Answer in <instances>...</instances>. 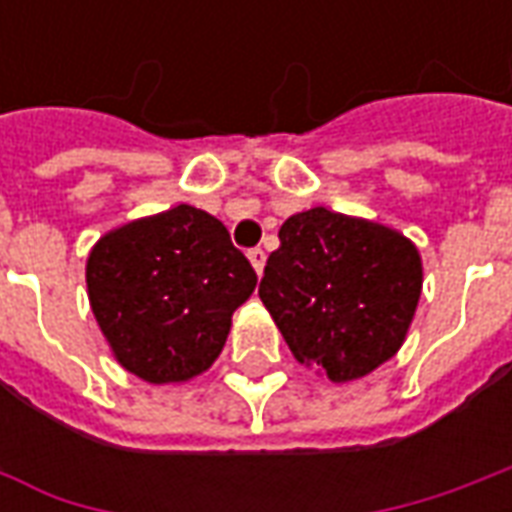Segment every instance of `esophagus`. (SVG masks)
Segmentation results:
<instances>
[{
  "instance_id": "1",
  "label": "esophagus",
  "mask_w": 512,
  "mask_h": 512,
  "mask_svg": "<svg viewBox=\"0 0 512 512\" xmlns=\"http://www.w3.org/2000/svg\"><path fill=\"white\" fill-rule=\"evenodd\" d=\"M249 260H252V266H255L257 274H263V266H266V252L257 246V249H249Z\"/></svg>"
}]
</instances>
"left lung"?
<instances>
[{
  "instance_id": "left-lung-1",
  "label": "left lung",
  "mask_w": 512,
  "mask_h": 512,
  "mask_svg": "<svg viewBox=\"0 0 512 512\" xmlns=\"http://www.w3.org/2000/svg\"><path fill=\"white\" fill-rule=\"evenodd\" d=\"M422 293V257L392 227L310 208L279 227L260 299L301 365L356 381L400 351Z\"/></svg>"
}]
</instances>
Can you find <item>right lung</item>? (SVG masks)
<instances>
[{
  "mask_svg": "<svg viewBox=\"0 0 512 512\" xmlns=\"http://www.w3.org/2000/svg\"><path fill=\"white\" fill-rule=\"evenodd\" d=\"M257 285L216 216L175 205L106 233L87 257V296L112 354L147 384L200 376Z\"/></svg>",
  "mask_w": 512,
  "mask_h": 512,
  "instance_id": "right-lung-1",
  "label": "right lung"
}]
</instances>
